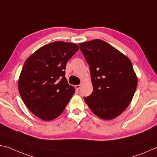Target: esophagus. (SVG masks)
Here are the masks:
<instances>
[{
  "label": "esophagus",
  "mask_w": 157,
  "mask_h": 157,
  "mask_svg": "<svg viewBox=\"0 0 157 157\" xmlns=\"http://www.w3.org/2000/svg\"><path fill=\"white\" fill-rule=\"evenodd\" d=\"M80 88H81V85H80V84L76 85V86H75V89H76L77 90H79Z\"/></svg>",
  "instance_id": "obj_1"
}]
</instances>
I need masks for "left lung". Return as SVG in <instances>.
I'll list each match as a JSON object with an SVG mask.
<instances>
[{"label": "left lung", "instance_id": "obj_1", "mask_svg": "<svg viewBox=\"0 0 157 157\" xmlns=\"http://www.w3.org/2000/svg\"><path fill=\"white\" fill-rule=\"evenodd\" d=\"M89 66L93 92L84 97L95 115L111 120L126 109L134 96L137 78L128 57L100 39L79 44Z\"/></svg>", "mask_w": 157, "mask_h": 157}]
</instances>
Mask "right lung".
<instances>
[{
  "mask_svg": "<svg viewBox=\"0 0 157 157\" xmlns=\"http://www.w3.org/2000/svg\"><path fill=\"white\" fill-rule=\"evenodd\" d=\"M79 50L63 41L46 44L24 63L18 79L21 98L32 113L44 121L56 118L64 110L75 90L68 84L65 69Z\"/></svg>",
  "mask_w": 157,
  "mask_h": 157,
  "instance_id": "obj_1",
  "label": "right lung"
}]
</instances>
